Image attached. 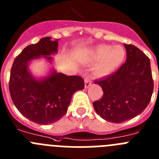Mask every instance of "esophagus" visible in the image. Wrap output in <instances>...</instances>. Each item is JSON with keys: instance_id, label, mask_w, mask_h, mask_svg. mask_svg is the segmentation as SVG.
Returning <instances> with one entry per match:
<instances>
[{"instance_id": "esophagus-1", "label": "esophagus", "mask_w": 159, "mask_h": 159, "mask_svg": "<svg viewBox=\"0 0 159 159\" xmlns=\"http://www.w3.org/2000/svg\"><path fill=\"white\" fill-rule=\"evenodd\" d=\"M91 85V80H90L89 77H87V78L85 79V86H84V87H85V88L87 89V88H88Z\"/></svg>"}]
</instances>
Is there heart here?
Segmentation results:
<instances>
[{
    "mask_svg": "<svg viewBox=\"0 0 159 159\" xmlns=\"http://www.w3.org/2000/svg\"><path fill=\"white\" fill-rule=\"evenodd\" d=\"M125 57V50L122 46L101 44L87 50L86 58L90 62H95L94 71L98 75H110L118 68Z\"/></svg>",
    "mask_w": 159,
    "mask_h": 159,
    "instance_id": "obj_1",
    "label": "heart"
}]
</instances>
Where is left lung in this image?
Segmentation results:
<instances>
[{
    "label": "left lung",
    "mask_w": 159,
    "mask_h": 159,
    "mask_svg": "<svg viewBox=\"0 0 159 159\" xmlns=\"http://www.w3.org/2000/svg\"><path fill=\"white\" fill-rule=\"evenodd\" d=\"M124 46L126 61L114 73L94 81L102 88L103 95L93 106L102 118L112 123H122L140 114L154 89L149 58L135 46Z\"/></svg>",
    "instance_id": "8db88e82"
}]
</instances>
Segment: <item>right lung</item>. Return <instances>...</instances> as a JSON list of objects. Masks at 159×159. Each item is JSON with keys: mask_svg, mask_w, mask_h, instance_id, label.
<instances>
[{"mask_svg": "<svg viewBox=\"0 0 159 159\" xmlns=\"http://www.w3.org/2000/svg\"><path fill=\"white\" fill-rule=\"evenodd\" d=\"M58 39H41L29 45L16 57L11 69L9 91L11 100L22 115L40 125L54 123L65 116L76 91L84 88L83 78L68 76L53 68L46 76L36 78L29 70L32 61L45 58L52 63L57 53Z\"/></svg>", "mask_w": 159, "mask_h": 159, "instance_id": "add662e5", "label": "right lung"}]
</instances>
